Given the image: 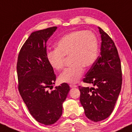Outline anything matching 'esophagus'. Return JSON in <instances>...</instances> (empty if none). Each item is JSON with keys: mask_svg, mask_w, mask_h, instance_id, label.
<instances>
[{"mask_svg": "<svg viewBox=\"0 0 132 132\" xmlns=\"http://www.w3.org/2000/svg\"><path fill=\"white\" fill-rule=\"evenodd\" d=\"M69 86H70L71 88H76L77 87V85H74V84H70V85H69Z\"/></svg>", "mask_w": 132, "mask_h": 132, "instance_id": "34e87169", "label": "esophagus"}]
</instances>
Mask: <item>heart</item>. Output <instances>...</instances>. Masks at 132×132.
Wrapping results in <instances>:
<instances>
[{"label":"heart","instance_id":"b5f03b06","mask_svg":"<svg viewBox=\"0 0 132 132\" xmlns=\"http://www.w3.org/2000/svg\"><path fill=\"white\" fill-rule=\"evenodd\" d=\"M98 42L89 31H75L66 34L56 44V50L49 51L47 59L55 70L64 67L65 57L68 56L71 66L59 76L63 82L75 83L80 79L85 68L91 67L98 57Z\"/></svg>","mask_w":132,"mask_h":132}]
</instances>
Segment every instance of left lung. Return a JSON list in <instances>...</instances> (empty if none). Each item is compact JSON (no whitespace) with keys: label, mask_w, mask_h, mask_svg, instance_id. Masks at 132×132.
<instances>
[{"label":"left lung","mask_w":132,"mask_h":132,"mask_svg":"<svg viewBox=\"0 0 132 132\" xmlns=\"http://www.w3.org/2000/svg\"><path fill=\"white\" fill-rule=\"evenodd\" d=\"M98 29L101 37L100 55L82 79L95 87L78 86L85 115L95 122L111 115L122 84L121 62L115 43L102 29Z\"/></svg>","instance_id":"obj_1"}]
</instances>
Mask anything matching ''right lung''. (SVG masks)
Here are the masks:
<instances>
[{"instance_id": "add662e5", "label": "right lung", "mask_w": 132, "mask_h": 132, "mask_svg": "<svg viewBox=\"0 0 132 132\" xmlns=\"http://www.w3.org/2000/svg\"><path fill=\"white\" fill-rule=\"evenodd\" d=\"M57 27L32 32L22 46L18 55V89L31 115L46 125L56 123L62 115L63 103L69 92L63 82L53 88L56 75L47 59L46 43Z\"/></svg>"}]
</instances>
